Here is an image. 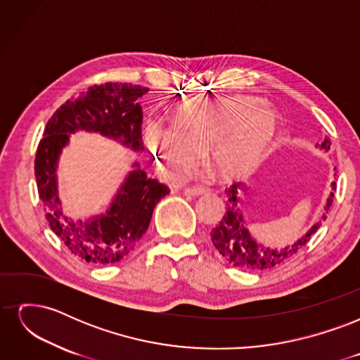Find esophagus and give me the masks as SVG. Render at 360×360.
Listing matches in <instances>:
<instances>
[{
  "label": "esophagus",
  "mask_w": 360,
  "mask_h": 360,
  "mask_svg": "<svg viewBox=\"0 0 360 360\" xmlns=\"http://www.w3.org/2000/svg\"><path fill=\"white\" fill-rule=\"evenodd\" d=\"M207 189L204 188H198V186H189V188H184L183 193L184 195H189V197H200V195L205 193Z\"/></svg>",
  "instance_id": "34e87169"
}]
</instances>
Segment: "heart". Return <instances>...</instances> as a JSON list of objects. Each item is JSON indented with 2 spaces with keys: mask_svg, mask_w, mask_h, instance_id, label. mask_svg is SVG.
<instances>
[{
  "mask_svg": "<svg viewBox=\"0 0 360 360\" xmlns=\"http://www.w3.org/2000/svg\"><path fill=\"white\" fill-rule=\"evenodd\" d=\"M281 115L258 97L234 94L192 99L174 112L171 123L148 120L146 138L171 180L181 179L207 151L224 180L258 167L274 147Z\"/></svg>",
  "mask_w": 360,
  "mask_h": 360,
  "instance_id": "1",
  "label": "heart"
}]
</instances>
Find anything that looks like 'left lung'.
Listing matches in <instances>:
<instances>
[{"instance_id":"1","label":"left lung","mask_w":360,"mask_h":360,"mask_svg":"<svg viewBox=\"0 0 360 360\" xmlns=\"http://www.w3.org/2000/svg\"><path fill=\"white\" fill-rule=\"evenodd\" d=\"M330 146H332L330 138L326 136L323 143L320 146L317 144L315 147L323 150L324 153H328L330 150ZM335 186L336 183L332 181L330 192L324 202V213L320 216V219H317L311 225V228L307 233L300 236L297 240H294L291 245H285L281 248H270V246H266L264 243L258 242L249 230L248 221L243 214V202H242V197L246 192V186L243 183L233 184L230 189L225 191L228 197L226 213L224 214L222 221L210 231L212 242L228 263L233 264L237 269L252 271V270H266V269L275 267L281 263H284V261L291 258L296 252H299V250L307 245L311 236L317 233L323 221H326V213H328V210L332 205Z\"/></svg>"}]
</instances>
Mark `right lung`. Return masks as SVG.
<instances>
[{"label":"right lung","instance_id":"obj_1","mask_svg":"<svg viewBox=\"0 0 360 360\" xmlns=\"http://www.w3.org/2000/svg\"><path fill=\"white\" fill-rule=\"evenodd\" d=\"M147 91L132 84L90 86L53 112L37 147L34 174L46 221L70 252L90 264H112L132 252L147 231L156 204L169 189L148 177L135 160L105 212L75 219L63 210L58 160L76 132L99 134L129 150L143 151V110L138 101Z\"/></svg>","mask_w":360,"mask_h":360}]
</instances>
